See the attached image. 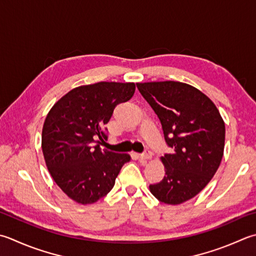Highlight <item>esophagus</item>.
<instances>
[{
	"label": "esophagus",
	"instance_id": "1",
	"mask_svg": "<svg viewBox=\"0 0 256 256\" xmlns=\"http://www.w3.org/2000/svg\"><path fill=\"white\" fill-rule=\"evenodd\" d=\"M152 152L151 151H148V150H145V152L144 153H142V154H140V158H142V160H150L152 158Z\"/></svg>",
	"mask_w": 256,
	"mask_h": 256
}]
</instances>
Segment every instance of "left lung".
<instances>
[{
  "instance_id": "8db88e82",
  "label": "left lung",
  "mask_w": 256,
  "mask_h": 256,
  "mask_svg": "<svg viewBox=\"0 0 256 256\" xmlns=\"http://www.w3.org/2000/svg\"><path fill=\"white\" fill-rule=\"evenodd\" d=\"M136 86L172 148L161 158L165 176L150 185V191L165 204H181L201 192L218 171L224 151L223 118L211 100L188 84L165 81Z\"/></svg>"
}]
</instances>
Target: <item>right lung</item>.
<instances>
[{"label":"right lung","instance_id":"1","mask_svg":"<svg viewBox=\"0 0 256 256\" xmlns=\"http://www.w3.org/2000/svg\"><path fill=\"white\" fill-rule=\"evenodd\" d=\"M134 83L98 82L73 88L48 112L42 151L50 174L70 198L92 204L105 196L131 158L102 150L104 128L118 104L128 101Z\"/></svg>","mask_w":256,"mask_h":256}]
</instances>
